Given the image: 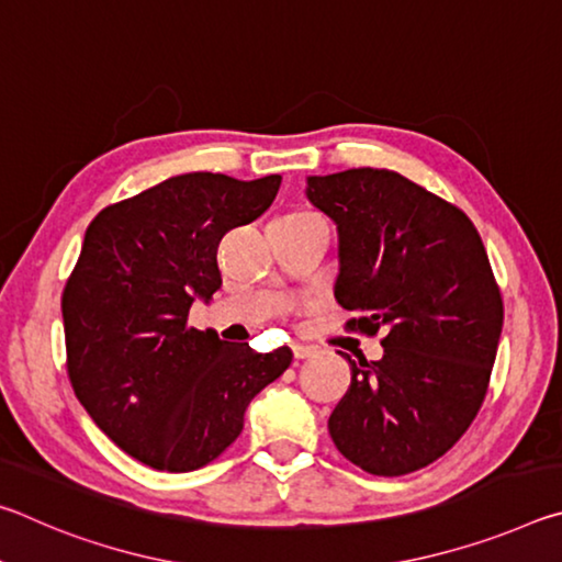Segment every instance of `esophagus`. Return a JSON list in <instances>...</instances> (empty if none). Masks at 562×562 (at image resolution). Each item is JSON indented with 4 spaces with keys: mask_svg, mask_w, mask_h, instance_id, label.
I'll return each instance as SVG.
<instances>
[{
    "mask_svg": "<svg viewBox=\"0 0 562 562\" xmlns=\"http://www.w3.org/2000/svg\"><path fill=\"white\" fill-rule=\"evenodd\" d=\"M292 355H294V359H310V357H315V349L312 347H304V345H294L292 347Z\"/></svg>",
    "mask_w": 562,
    "mask_h": 562,
    "instance_id": "obj_1",
    "label": "esophagus"
}]
</instances>
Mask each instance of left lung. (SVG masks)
Returning a JSON list of instances; mask_svg holds the SVG:
<instances>
[{"label": "left lung", "mask_w": 562, "mask_h": 562, "mask_svg": "<svg viewBox=\"0 0 562 562\" xmlns=\"http://www.w3.org/2000/svg\"><path fill=\"white\" fill-rule=\"evenodd\" d=\"M307 198L337 223L335 297L351 331L384 357L351 364L329 416L339 453L361 471L404 475L451 449L486 398L503 300L486 247L461 207L379 168L310 176Z\"/></svg>", "instance_id": "left-lung-1"}]
</instances>
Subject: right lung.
Returning <instances> with one entry per match:
<instances>
[{
    "mask_svg": "<svg viewBox=\"0 0 562 562\" xmlns=\"http://www.w3.org/2000/svg\"><path fill=\"white\" fill-rule=\"evenodd\" d=\"M280 176L168 178L93 217L61 294L66 372L99 429L168 473L215 461L243 431L255 394L292 361L188 325L221 288L217 245L268 211Z\"/></svg>",
    "mask_w": 562,
    "mask_h": 562,
    "instance_id": "obj_1",
    "label": "right lung"
}]
</instances>
